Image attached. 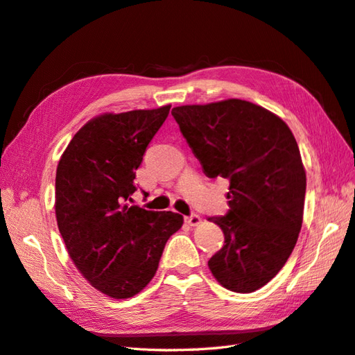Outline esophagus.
<instances>
[{
	"label": "esophagus",
	"mask_w": 355,
	"mask_h": 355,
	"mask_svg": "<svg viewBox=\"0 0 355 355\" xmlns=\"http://www.w3.org/2000/svg\"><path fill=\"white\" fill-rule=\"evenodd\" d=\"M185 220H187V223L191 225V227H197V225L201 222V218L198 216L197 213H191L189 216L185 218Z\"/></svg>",
	"instance_id": "obj_1"
}]
</instances>
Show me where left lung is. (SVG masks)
Instances as JSON below:
<instances>
[{"mask_svg":"<svg viewBox=\"0 0 355 355\" xmlns=\"http://www.w3.org/2000/svg\"><path fill=\"white\" fill-rule=\"evenodd\" d=\"M209 178L230 180V210L209 218L225 244L209 268L231 292L252 293L282 270L302 227L305 168L293 133L280 116L228 99L171 110Z\"/></svg>","mask_w":355,"mask_h":355,"instance_id":"1","label":"left lung"}]
</instances>
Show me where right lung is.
Segmentation results:
<instances>
[{"mask_svg": "<svg viewBox=\"0 0 355 355\" xmlns=\"http://www.w3.org/2000/svg\"><path fill=\"white\" fill-rule=\"evenodd\" d=\"M158 110L103 114L75 133L56 171V219L72 262L93 287L127 299L153 280L184 218L132 206L136 170L163 125Z\"/></svg>", "mask_w": 355, "mask_h": 355, "instance_id": "obj_1", "label": "right lung"}]
</instances>
